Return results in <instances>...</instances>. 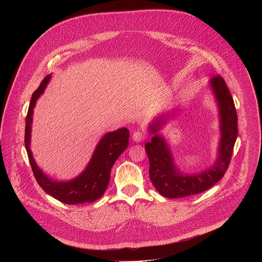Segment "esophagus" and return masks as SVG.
<instances>
[{
  "instance_id": "esophagus-1",
  "label": "esophagus",
  "mask_w": 262,
  "mask_h": 262,
  "mask_svg": "<svg viewBox=\"0 0 262 262\" xmlns=\"http://www.w3.org/2000/svg\"><path fill=\"white\" fill-rule=\"evenodd\" d=\"M133 140L137 143H140V142H143L144 141V135L141 133V132H136L134 133L133 135Z\"/></svg>"
}]
</instances>
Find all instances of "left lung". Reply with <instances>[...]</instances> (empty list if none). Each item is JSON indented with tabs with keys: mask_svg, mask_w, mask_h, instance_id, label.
I'll list each match as a JSON object with an SVG mask.
<instances>
[{
	"mask_svg": "<svg viewBox=\"0 0 262 262\" xmlns=\"http://www.w3.org/2000/svg\"><path fill=\"white\" fill-rule=\"evenodd\" d=\"M219 111L220 141L216 159L209 168L193 174L182 173L175 164L170 146L160 130L174 116V112L159 115L149 125L152 134L145 145L149 159V175L158 192L166 198H181L202 193L214 185L228 169L237 138V114L225 81L216 76L208 82Z\"/></svg>",
	"mask_w": 262,
	"mask_h": 262,
	"instance_id": "1",
	"label": "left lung"
}]
</instances>
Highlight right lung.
Masks as SVG:
<instances>
[{"instance_id": "1", "label": "right lung", "mask_w": 262, "mask_h": 262, "mask_svg": "<svg viewBox=\"0 0 262 262\" xmlns=\"http://www.w3.org/2000/svg\"><path fill=\"white\" fill-rule=\"evenodd\" d=\"M52 74L43 79L40 86L33 94L30 101L26 118L25 146L34 176L41 189L55 199L65 204L78 205L90 203L99 199L107 188L111 176V169L125 150L128 145L129 130L126 127L106 133L97 143L90 162L84 171L67 181H57L50 178L37 166L31 148V130L34 107L37 100L43 94Z\"/></svg>"}]
</instances>
